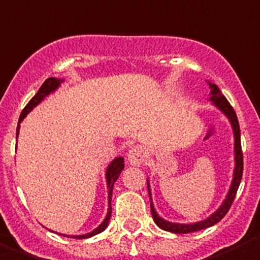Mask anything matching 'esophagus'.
<instances>
[{"label": "esophagus", "mask_w": 260, "mask_h": 260, "mask_svg": "<svg viewBox=\"0 0 260 260\" xmlns=\"http://www.w3.org/2000/svg\"><path fill=\"white\" fill-rule=\"evenodd\" d=\"M128 164L132 165V166H140L143 164L144 159H145V152L141 146H133L129 149L127 155Z\"/></svg>", "instance_id": "obj_1"}]
</instances>
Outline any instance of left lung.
I'll use <instances>...</instances> for the list:
<instances>
[{"label":"left lung","instance_id":"left-lung-1","mask_svg":"<svg viewBox=\"0 0 260 260\" xmlns=\"http://www.w3.org/2000/svg\"><path fill=\"white\" fill-rule=\"evenodd\" d=\"M209 89H211V101L216 107L220 110L225 116L229 119L230 124H232V128H233L234 133V171H233V180H232V184H230V188L226 193V198L222 202V204L220 205V208L216 212L207 217L203 221H198V222H193V224H177V222H170V221H166L158 216V213L155 212L154 205L152 202V193H150V184H149L148 180V192L149 198H150V209H152V216L154 222L157 224L158 228H161L162 230H166V232H171V233L177 234H186V233H192V232H198V230L207 229L209 226H213L214 224H217L218 221L224 218L225 214L229 212L230 207L233 204L234 198H236L237 189H238L239 183H241V179H242V173H243V157H242V148H241V131H239V124L238 119H237L236 111L233 110V107L230 106V103L228 102V99L222 95V92L220 91V89L217 87V85L214 83L208 82Z\"/></svg>","mask_w":260,"mask_h":260}]
</instances>
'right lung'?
<instances>
[{"label":"right lung","instance_id":"right-lung-1","mask_svg":"<svg viewBox=\"0 0 260 260\" xmlns=\"http://www.w3.org/2000/svg\"><path fill=\"white\" fill-rule=\"evenodd\" d=\"M62 82H64V80H57V78H55V77H51V78H48V80L44 81V83H43L42 86H40L39 91L36 92L35 95H34V98L31 99L30 102L27 103V106L23 108V111H22L21 116H19V121H18V127H17V139H18V135H19V128H21V125H19V124H21L22 120H23L24 117H26V115L28 114V112H30L34 107H36V106L39 105V103L42 102L43 99L46 98L47 95H49L51 92L55 91V90L57 89V87L60 86ZM123 169H124V158L123 157H116L114 161H112L111 164L107 166V170H106V182H107V188H108V209H107V214H106V218L103 220L102 224L99 225L98 228H95V229L92 230V232H90V233L82 234V236H65V234H61V236L71 237V238L82 239V238H90V237L95 236V234L102 233L103 230L107 228L108 221H110V218H111L112 188H114V183L116 182L117 178H119V175H120V173L123 171Z\"/></svg>","mask_w":260,"mask_h":260}]
</instances>
